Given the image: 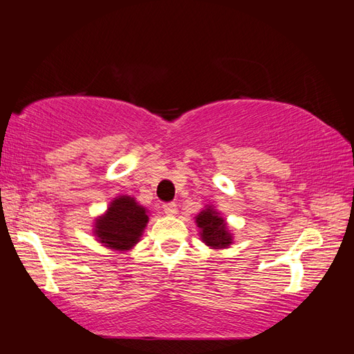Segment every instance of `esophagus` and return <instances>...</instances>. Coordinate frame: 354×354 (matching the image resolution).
Masks as SVG:
<instances>
[{
  "label": "esophagus",
  "instance_id": "1",
  "mask_svg": "<svg viewBox=\"0 0 354 354\" xmlns=\"http://www.w3.org/2000/svg\"><path fill=\"white\" fill-rule=\"evenodd\" d=\"M164 212L167 214V216H176L177 214V205L174 202H168L164 205Z\"/></svg>",
  "mask_w": 354,
  "mask_h": 354
}]
</instances>
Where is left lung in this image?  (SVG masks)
Instances as JSON below:
<instances>
[{
	"instance_id": "8db88e82",
	"label": "left lung",
	"mask_w": 354,
	"mask_h": 354,
	"mask_svg": "<svg viewBox=\"0 0 354 354\" xmlns=\"http://www.w3.org/2000/svg\"><path fill=\"white\" fill-rule=\"evenodd\" d=\"M196 218V224L199 227V234L202 242L211 246L212 250L227 248L233 242L232 233L227 229V223L224 220L220 212H217L212 207H207L202 209Z\"/></svg>"
}]
</instances>
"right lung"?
Returning a JSON list of instances; mask_svg holds the SVG:
<instances>
[{"label":"right lung","mask_w":354,"mask_h":354,"mask_svg":"<svg viewBox=\"0 0 354 354\" xmlns=\"http://www.w3.org/2000/svg\"><path fill=\"white\" fill-rule=\"evenodd\" d=\"M149 221L147 211L131 196L115 198L94 221V236L113 251H128L140 241Z\"/></svg>","instance_id":"add662e5"}]
</instances>
